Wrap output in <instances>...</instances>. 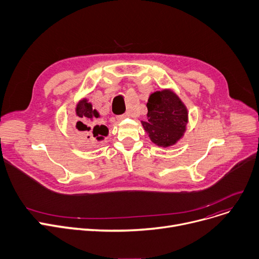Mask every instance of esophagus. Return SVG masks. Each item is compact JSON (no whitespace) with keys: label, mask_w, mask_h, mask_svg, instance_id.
<instances>
[{"label":"esophagus","mask_w":259,"mask_h":259,"mask_svg":"<svg viewBox=\"0 0 259 259\" xmlns=\"http://www.w3.org/2000/svg\"><path fill=\"white\" fill-rule=\"evenodd\" d=\"M130 116V113H125V114H121V115H118L116 118L118 119V120H121V119H124V118H126V117H129Z\"/></svg>","instance_id":"esophagus-1"}]
</instances>
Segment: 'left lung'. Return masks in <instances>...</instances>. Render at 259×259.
<instances>
[{
  "mask_svg": "<svg viewBox=\"0 0 259 259\" xmlns=\"http://www.w3.org/2000/svg\"><path fill=\"white\" fill-rule=\"evenodd\" d=\"M148 119L142 125L150 140L159 147L178 143L186 131L188 110L179 95L170 89L153 92L148 99Z\"/></svg>",
  "mask_w": 259,
  "mask_h": 259,
  "instance_id": "left-lung-1",
  "label": "left lung"
}]
</instances>
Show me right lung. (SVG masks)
I'll list each match as a JSON object with an SVG mask.
<instances>
[{"mask_svg": "<svg viewBox=\"0 0 259 259\" xmlns=\"http://www.w3.org/2000/svg\"><path fill=\"white\" fill-rule=\"evenodd\" d=\"M75 113L78 117V121L76 122V129L80 131V134H83L87 139L97 138L98 140L104 139V137L108 135V128L104 125H98L94 122L95 119L100 117V113L97 109L92 108V104L88 102L87 99L80 100L75 108ZM86 119L92 121L90 125L83 122V119Z\"/></svg>", "mask_w": 259, "mask_h": 259, "instance_id": "right-lung-1", "label": "right lung"}]
</instances>
